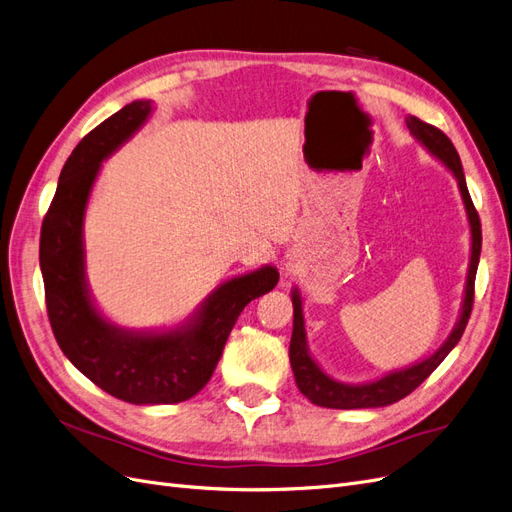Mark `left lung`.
Masks as SVG:
<instances>
[{
	"label": "left lung",
	"instance_id": "left-lung-1",
	"mask_svg": "<svg viewBox=\"0 0 512 512\" xmlns=\"http://www.w3.org/2000/svg\"><path fill=\"white\" fill-rule=\"evenodd\" d=\"M406 126L410 130V134L431 153L433 158H436L438 162H442L448 170H451L453 177L457 179V185H459L463 207H466V213H468L472 247H470V265H468L466 288H463V301H461V309H459V318L455 322L451 335L444 339V344L436 352L429 354L427 359L418 361L414 365H408V367L389 371V374L378 378V380L361 382V384H348V382H339V380L331 378L327 371H324L312 359V354H309L301 294H299L297 288H294L292 290L294 320H292V337H290L292 374H294V380H297L299 391L309 401H312V404L322 406V408H335V410L382 408V406L395 404V401H399V399H404L406 395H410L416 389L418 384L425 382L431 371L446 359V354L457 346L463 331H466L470 314H472L474 280H476L480 243H483V235H480V220H478V213L472 205V198H470L468 185H466V175H463L459 153H457L455 145L451 143V138H448L444 132H440L438 128L429 126V123L410 115L406 119Z\"/></svg>",
	"mask_w": 512,
	"mask_h": 512
}]
</instances>
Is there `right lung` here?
Listing matches in <instances>:
<instances>
[{
	"label": "right lung",
	"mask_w": 512,
	"mask_h": 512,
	"mask_svg": "<svg viewBox=\"0 0 512 512\" xmlns=\"http://www.w3.org/2000/svg\"><path fill=\"white\" fill-rule=\"evenodd\" d=\"M151 111V100H134L76 145L40 232L46 312L61 352L102 391L136 406L194 397L213 376L243 307L280 280L271 265L232 277L173 329L132 331L102 316L85 273V211L102 162L145 126Z\"/></svg>",
	"instance_id": "obj_1"
}]
</instances>
